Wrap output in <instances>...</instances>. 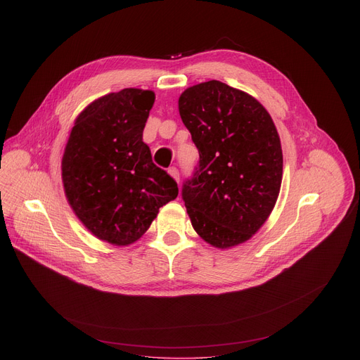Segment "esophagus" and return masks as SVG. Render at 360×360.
Wrapping results in <instances>:
<instances>
[{
    "mask_svg": "<svg viewBox=\"0 0 360 360\" xmlns=\"http://www.w3.org/2000/svg\"><path fill=\"white\" fill-rule=\"evenodd\" d=\"M167 174L172 176L176 182H179V172H178V169L176 167H169L167 169Z\"/></svg>",
    "mask_w": 360,
    "mask_h": 360,
    "instance_id": "1",
    "label": "esophagus"
}]
</instances>
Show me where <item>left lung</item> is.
<instances>
[{
    "mask_svg": "<svg viewBox=\"0 0 360 360\" xmlns=\"http://www.w3.org/2000/svg\"><path fill=\"white\" fill-rule=\"evenodd\" d=\"M179 115L200 153L182 198L198 236L219 250L251 239L270 217L283 178L277 128L251 94L210 80L188 87Z\"/></svg>",
    "mask_w": 360,
    "mask_h": 360,
    "instance_id": "8db88e82",
    "label": "left lung"
}]
</instances>
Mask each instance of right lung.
<instances>
[{"label":"right lung","mask_w":360,"mask_h":360,"mask_svg":"<svg viewBox=\"0 0 360 360\" xmlns=\"http://www.w3.org/2000/svg\"><path fill=\"white\" fill-rule=\"evenodd\" d=\"M155 91L128 87L89 103L74 121L61 160L67 201L98 239L128 247L150 228L178 185L151 160L143 129Z\"/></svg>","instance_id":"right-lung-1"}]
</instances>
